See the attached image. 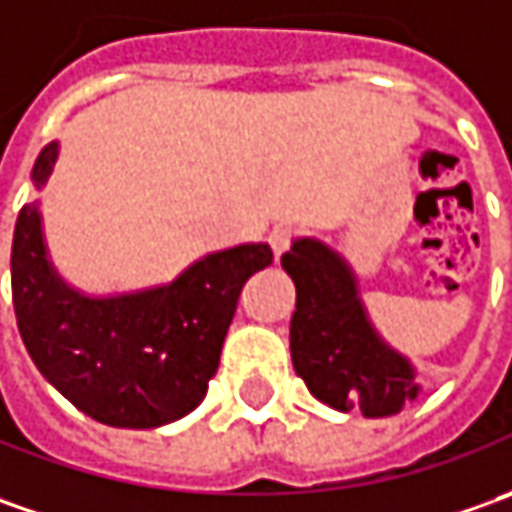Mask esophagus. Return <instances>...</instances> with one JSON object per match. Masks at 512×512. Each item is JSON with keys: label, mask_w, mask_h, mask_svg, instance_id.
I'll use <instances>...</instances> for the list:
<instances>
[{"label": "esophagus", "mask_w": 512, "mask_h": 512, "mask_svg": "<svg viewBox=\"0 0 512 512\" xmlns=\"http://www.w3.org/2000/svg\"><path fill=\"white\" fill-rule=\"evenodd\" d=\"M297 238V232L291 229V226H274L272 235H269V243H272V252L274 257H280L283 252H289V246Z\"/></svg>", "instance_id": "34e87169"}]
</instances>
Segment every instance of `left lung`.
I'll return each mask as SVG.
<instances>
[{
  "mask_svg": "<svg viewBox=\"0 0 512 512\" xmlns=\"http://www.w3.org/2000/svg\"><path fill=\"white\" fill-rule=\"evenodd\" d=\"M283 269L297 289L291 362L320 402L362 416H394L419 394L414 368L377 337L343 257L320 240H294Z\"/></svg>",
  "mask_w": 512,
  "mask_h": 512,
  "instance_id": "8db88e82",
  "label": "left lung"
}]
</instances>
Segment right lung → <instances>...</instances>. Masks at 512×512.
<instances>
[{"instance_id":"1","label":"right lung","mask_w":512,"mask_h":512,"mask_svg":"<svg viewBox=\"0 0 512 512\" xmlns=\"http://www.w3.org/2000/svg\"><path fill=\"white\" fill-rule=\"evenodd\" d=\"M59 144L33 167L45 186ZM266 243L215 252L169 286L84 297L50 266L39 206L25 203L10 249V289L30 360L79 411L113 428H158L195 411L221 362L243 283L272 266Z\"/></svg>"}]
</instances>
